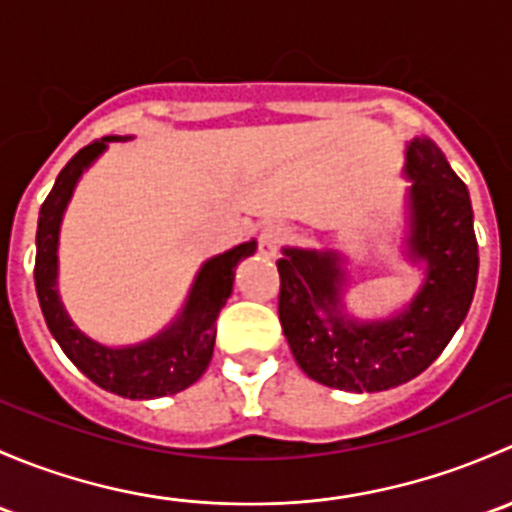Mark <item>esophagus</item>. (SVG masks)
Wrapping results in <instances>:
<instances>
[{
    "label": "esophagus",
    "instance_id": "esophagus-1",
    "mask_svg": "<svg viewBox=\"0 0 512 512\" xmlns=\"http://www.w3.org/2000/svg\"><path fill=\"white\" fill-rule=\"evenodd\" d=\"M289 237V230L285 225H265L260 230V252L265 257H275L280 245Z\"/></svg>",
    "mask_w": 512,
    "mask_h": 512
}]
</instances>
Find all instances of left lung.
<instances>
[{
    "instance_id": "1",
    "label": "left lung",
    "mask_w": 512,
    "mask_h": 512,
    "mask_svg": "<svg viewBox=\"0 0 512 512\" xmlns=\"http://www.w3.org/2000/svg\"><path fill=\"white\" fill-rule=\"evenodd\" d=\"M411 255L426 260L423 289L401 317L354 324L342 314L334 255L285 250L280 322L299 369L342 391H384L421 374L466 319L478 280V240L466 183L426 138L409 148Z\"/></svg>"
}]
</instances>
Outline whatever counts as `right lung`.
<instances>
[{
  "instance_id": "add662e5",
  "label": "right lung",
  "mask_w": 512,
  "mask_h": 512,
  "mask_svg": "<svg viewBox=\"0 0 512 512\" xmlns=\"http://www.w3.org/2000/svg\"><path fill=\"white\" fill-rule=\"evenodd\" d=\"M111 141H118V138L106 136L81 148L64 165L51 193L41 203L34 262L36 294H39L46 327L54 334L64 354L74 361L76 369L84 371L96 386L118 396L156 399V396L178 394V391L188 389L205 374L210 359H213L215 332H218L215 322L232 292L235 265L242 257H250L257 250V242L237 245L230 252L205 262L183 314L160 337L128 349H108L91 342L71 324L69 314L64 312L59 294H56V240H59L61 215H64L76 180Z\"/></svg>"
}]
</instances>
